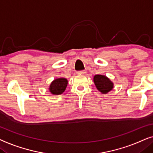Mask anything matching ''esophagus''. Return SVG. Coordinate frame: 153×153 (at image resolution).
Segmentation results:
<instances>
[{
  "label": "esophagus",
  "mask_w": 153,
  "mask_h": 153,
  "mask_svg": "<svg viewBox=\"0 0 153 153\" xmlns=\"http://www.w3.org/2000/svg\"><path fill=\"white\" fill-rule=\"evenodd\" d=\"M78 73V74H85V71H78V72H77Z\"/></svg>",
  "instance_id": "esophagus-1"
}]
</instances>
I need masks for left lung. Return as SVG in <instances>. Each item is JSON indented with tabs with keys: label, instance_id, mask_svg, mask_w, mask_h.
<instances>
[{
	"label": "left lung",
	"instance_id": "obj_1",
	"mask_svg": "<svg viewBox=\"0 0 153 153\" xmlns=\"http://www.w3.org/2000/svg\"><path fill=\"white\" fill-rule=\"evenodd\" d=\"M94 82L98 90L102 94H107L113 89V82L105 75H95Z\"/></svg>",
	"mask_w": 153,
	"mask_h": 153
}]
</instances>
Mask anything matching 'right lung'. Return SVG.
Returning a JSON list of instances; mask_svg holds the SVG:
<instances>
[{"label": "right lung", "mask_w": 153, "mask_h": 153, "mask_svg": "<svg viewBox=\"0 0 153 153\" xmlns=\"http://www.w3.org/2000/svg\"><path fill=\"white\" fill-rule=\"evenodd\" d=\"M67 85H68V80L66 78H56L51 82L49 90L51 94L54 95L62 94L66 89Z\"/></svg>", "instance_id": "add662e5"}]
</instances>
